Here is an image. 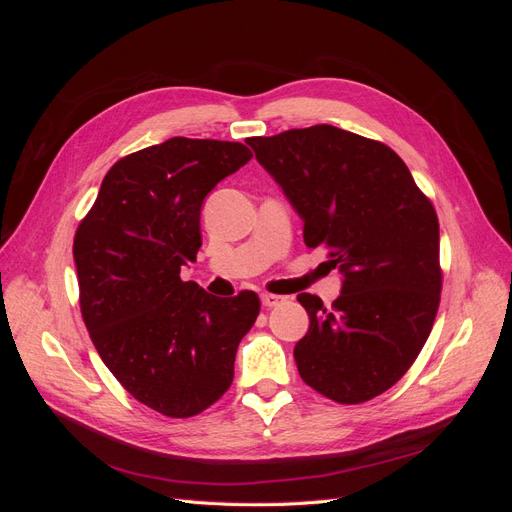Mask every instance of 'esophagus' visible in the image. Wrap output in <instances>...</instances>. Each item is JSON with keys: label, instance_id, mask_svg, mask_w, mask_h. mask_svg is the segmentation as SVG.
Returning a JSON list of instances; mask_svg holds the SVG:
<instances>
[{"label": "esophagus", "instance_id": "1", "mask_svg": "<svg viewBox=\"0 0 512 512\" xmlns=\"http://www.w3.org/2000/svg\"><path fill=\"white\" fill-rule=\"evenodd\" d=\"M260 301H262V305H265V307H275V305L284 303V297H280V294L262 292V294H260Z\"/></svg>", "mask_w": 512, "mask_h": 512}]
</instances>
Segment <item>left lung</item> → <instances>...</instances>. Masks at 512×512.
<instances>
[{
    "label": "left lung",
    "mask_w": 512,
    "mask_h": 512,
    "mask_svg": "<svg viewBox=\"0 0 512 512\" xmlns=\"http://www.w3.org/2000/svg\"><path fill=\"white\" fill-rule=\"evenodd\" d=\"M245 143L301 215L305 245H327L344 275L331 307L297 297L309 316L294 346L303 382L337 404L374 399L410 369L438 314L436 209L404 160L371 138L320 123Z\"/></svg>",
    "instance_id": "1"
}]
</instances>
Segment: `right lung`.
I'll list each match as a JSON object with an SVG mask.
<instances>
[{
  "label": "right lung",
  "mask_w": 512,
  "mask_h": 512,
  "mask_svg": "<svg viewBox=\"0 0 512 512\" xmlns=\"http://www.w3.org/2000/svg\"><path fill=\"white\" fill-rule=\"evenodd\" d=\"M252 160L241 143L168 138L108 170L74 235L81 314L100 359L134 399L170 418L215 404L260 299L211 297L181 269L196 262L200 207Z\"/></svg>",
  "instance_id": "add662e5"
}]
</instances>
